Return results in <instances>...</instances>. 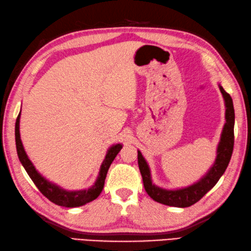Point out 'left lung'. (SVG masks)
Segmentation results:
<instances>
[{
    "mask_svg": "<svg viewBox=\"0 0 251 251\" xmlns=\"http://www.w3.org/2000/svg\"><path fill=\"white\" fill-rule=\"evenodd\" d=\"M220 91L223 95L225 101V125L221 134L220 143L217 145L216 158L209 172L203 176L199 181L195 182L191 186L176 189V190H167V189L157 187L153 183L151 177V170L146 163L143 155L138 151V163L139 168L143 178L145 191L152 199L165 205L176 207H188L199 201L207 191L213 188L216 182L220 180L222 175L224 174L228 166V163L233 154L234 149V124H235V111L233 106V99L229 94L224 91V88L219 85Z\"/></svg>",
    "mask_w": 251,
    "mask_h": 251,
    "instance_id": "1",
    "label": "left lung"
}]
</instances>
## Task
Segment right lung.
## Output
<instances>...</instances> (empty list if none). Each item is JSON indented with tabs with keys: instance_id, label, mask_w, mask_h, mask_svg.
I'll return each instance as SVG.
<instances>
[{
	"instance_id": "add662e5",
	"label": "right lung",
	"mask_w": 251,
	"mask_h": 251,
	"mask_svg": "<svg viewBox=\"0 0 251 251\" xmlns=\"http://www.w3.org/2000/svg\"><path fill=\"white\" fill-rule=\"evenodd\" d=\"M20 118H21V112L18 113V117L15 124V141H16V150H17L18 158H20L22 165L28 174V176L30 177L32 181H34L36 187L39 189V191L42 193V195H44L46 198H48V199L51 202H53L54 204L60 205V206H65V207L82 206L88 202H92L93 200H95L102 191V188L105 186V179L107 176L108 169H109L110 165L113 162V159H115L117 154L120 152V150L122 149V145L115 144L107 151L105 159H103V162L100 166V170H99L98 177L96 179L95 183H94L91 188L86 189V190L69 191V190H65V189H62L59 186H56L55 183L48 181L45 177H42L41 175L36 170L34 164L30 162V159L28 158L25 150H24V146L21 140V134H20Z\"/></svg>"
}]
</instances>
